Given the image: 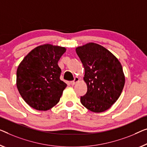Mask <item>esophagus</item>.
Returning <instances> with one entry per match:
<instances>
[{"instance_id": "34e87169", "label": "esophagus", "mask_w": 147, "mask_h": 147, "mask_svg": "<svg viewBox=\"0 0 147 147\" xmlns=\"http://www.w3.org/2000/svg\"><path fill=\"white\" fill-rule=\"evenodd\" d=\"M79 80H80V78H78V77H75V78H74V80L73 81H71V84L72 86H74V85L76 83H77Z\"/></svg>"}]
</instances>
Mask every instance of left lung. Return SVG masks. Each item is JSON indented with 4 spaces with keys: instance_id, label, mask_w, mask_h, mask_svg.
<instances>
[{
    "instance_id": "left-lung-1",
    "label": "left lung",
    "mask_w": 147,
    "mask_h": 147,
    "mask_svg": "<svg viewBox=\"0 0 147 147\" xmlns=\"http://www.w3.org/2000/svg\"><path fill=\"white\" fill-rule=\"evenodd\" d=\"M84 68L87 92L80 97L85 108L95 113L106 111L117 101L125 85L121 64L104 47L88 43L76 48Z\"/></svg>"
}]
</instances>
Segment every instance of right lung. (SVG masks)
<instances>
[{
    "instance_id": "1",
    "label": "right lung",
    "mask_w": 147,
    "mask_h": 147,
    "mask_svg": "<svg viewBox=\"0 0 147 147\" xmlns=\"http://www.w3.org/2000/svg\"><path fill=\"white\" fill-rule=\"evenodd\" d=\"M66 50L58 45H41L32 50L20 63L17 88L32 108L47 111L59 102L67 85L60 80L58 61Z\"/></svg>"
}]
</instances>
